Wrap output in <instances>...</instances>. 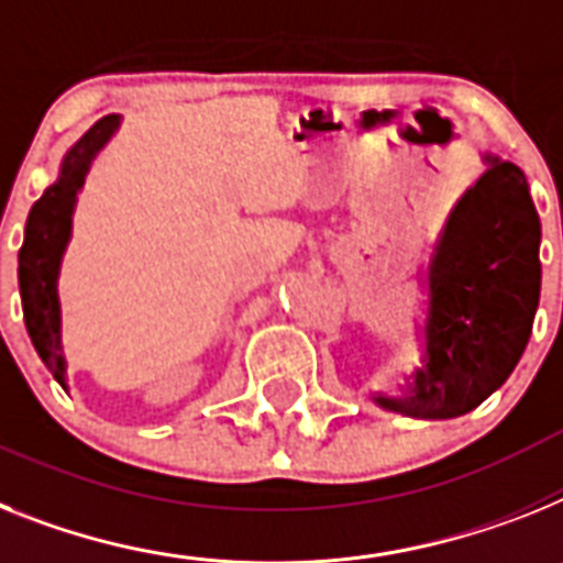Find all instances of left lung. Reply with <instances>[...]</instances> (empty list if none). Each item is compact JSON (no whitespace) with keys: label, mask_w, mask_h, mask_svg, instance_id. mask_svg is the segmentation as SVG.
Returning a JSON list of instances; mask_svg holds the SVG:
<instances>
[{"label":"left lung","mask_w":563,"mask_h":563,"mask_svg":"<svg viewBox=\"0 0 563 563\" xmlns=\"http://www.w3.org/2000/svg\"><path fill=\"white\" fill-rule=\"evenodd\" d=\"M541 220L518 165L489 159L464 194L429 268L427 366L406 398L377 404L409 418H457L484 404L521 361L541 295Z\"/></svg>","instance_id":"1"}]
</instances>
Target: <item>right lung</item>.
Wrapping results in <instances>:
<instances>
[{"mask_svg":"<svg viewBox=\"0 0 563 563\" xmlns=\"http://www.w3.org/2000/svg\"><path fill=\"white\" fill-rule=\"evenodd\" d=\"M120 125V117H102L85 131L63 163V174L54 186L45 188L40 200L33 202L25 225V243L19 249V291H22V311L33 346L42 363L65 389V357L59 343V300H56V272L63 260L65 243L70 234V211L74 197L82 188L85 174L91 168L102 145Z\"/></svg>","mask_w":563,"mask_h":563,"instance_id":"add662e5","label":"right lung"}]
</instances>
